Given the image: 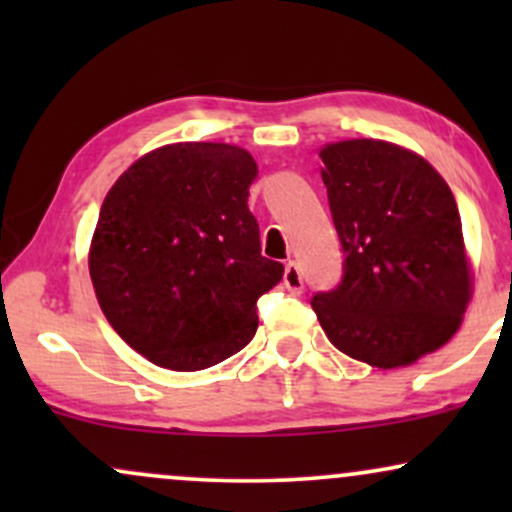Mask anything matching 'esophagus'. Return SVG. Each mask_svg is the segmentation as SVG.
<instances>
[{"mask_svg": "<svg viewBox=\"0 0 512 512\" xmlns=\"http://www.w3.org/2000/svg\"><path fill=\"white\" fill-rule=\"evenodd\" d=\"M284 284L286 289L291 293H301L303 291V276H301V269H298V264L289 260L286 262V269H284Z\"/></svg>", "mask_w": 512, "mask_h": 512, "instance_id": "obj_1", "label": "esophagus"}]
</instances>
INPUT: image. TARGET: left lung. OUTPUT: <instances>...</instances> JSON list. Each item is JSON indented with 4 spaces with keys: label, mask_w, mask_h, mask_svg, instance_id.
<instances>
[{
    "label": "left lung",
    "mask_w": 512,
    "mask_h": 512,
    "mask_svg": "<svg viewBox=\"0 0 512 512\" xmlns=\"http://www.w3.org/2000/svg\"><path fill=\"white\" fill-rule=\"evenodd\" d=\"M344 279L317 293L327 339L375 368H404L445 346L472 301V264L448 182L424 156L383 139L320 149Z\"/></svg>",
    "instance_id": "8db88e82"
}]
</instances>
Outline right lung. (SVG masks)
I'll return each mask as SVG.
<instances>
[{
	"mask_svg": "<svg viewBox=\"0 0 512 512\" xmlns=\"http://www.w3.org/2000/svg\"><path fill=\"white\" fill-rule=\"evenodd\" d=\"M257 163L233 144L149 151L103 199L88 272L103 315L134 351L180 373L255 337L257 298L284 276L248 209Z\"/></svg>",
	"mask_w": 512,
	"mask_h": 512,
	"instance_id": "add662e5",
	"label": "right lung"
}]
</instances>
